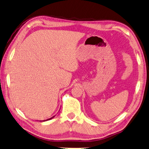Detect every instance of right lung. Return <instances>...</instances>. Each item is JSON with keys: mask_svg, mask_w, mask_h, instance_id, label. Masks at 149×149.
Returning <instances> with one entry per match:
<instances>
[{"mask_svg": "<svg viewBox=\"0 0 149 149\" xmlns=\"http://www.w3.org/2000/svg\"><path fill=\"white\" fill-rule=\"evenodd\" d=\"M55 117V116H53V117H52L51 118H48V119H47V120H42V121H47V120H51V119H52L53 118H54Z\"/></svg>", "mask_w": 149, "mask_h": 149, "instance_id": "1", "label": "right lung"}]
</instances>
